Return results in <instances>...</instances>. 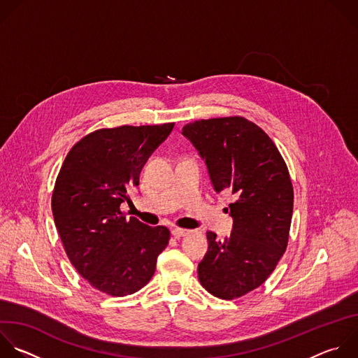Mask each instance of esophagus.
Segmentation results:
<instances>
[{
  "label": "esophagus",
  "instance_id": "esophagus-1",
  "mask_svg": "<svg viewBox=\"0 0 358 358\" xmlns=\"http://www.w3.org/2000/svg\"><path fill=\"white\" fill-rule=\"evenodd\" d=\"M171 233H173V236H174V237H177V239H178V237L187 236V234L189 233V230H188V229H181V227H174Z\"/></svg>",
  "mask_w": 358,
  "mask_h": 358
}]
</instances>
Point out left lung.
Instances as JSON below:
<instances>
[{"label":"left lung","instance_id":"left-lung-1","mask_svg":"<svg viewBox=\"0 0 358 358\" xmlns=\"http://www.w3.org/2000/svg\"><path fill=\"white\" fill-rule=\"evenodd\" d=\"M182 135L205 160L215 191L236 198L226 208L230 236L219 241L206 231L199 282L217 298H239L270 277L287 249L294 208L287 164L268 135L242 116L201 119Z\"/></svg>","mask_w":358,"mask_h":358}]
</instances>
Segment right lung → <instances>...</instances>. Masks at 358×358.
Listing matches in <instances>:
<instances>
[{
    "label": "right lung",
    "instance_id": "1",
    "mask_svg": "<svg viewBox=\"0 0 358 358\" xmlns=\"http://www.w3.org/2000/svg\"><path fill=\"white\" fill-rule=\"evenodd\" d=\"M173 128L95 131L71 148L59 171L52 195L55 224L71 264L101 292L125 296L143 288L169 245L166 226L127 219L119 206Z\"/></svg>",
    "mask_w": 358,
    "mask_h": 358
}]
</instances>
